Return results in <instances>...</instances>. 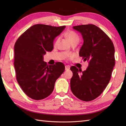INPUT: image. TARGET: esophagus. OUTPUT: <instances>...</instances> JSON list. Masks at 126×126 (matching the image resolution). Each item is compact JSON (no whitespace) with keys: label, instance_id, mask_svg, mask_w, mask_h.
Here are the masks:
<instances>
[{"label":"esophagus","instance_id":"esophagus-1","mask_svg":"<svg viewBox=\"0 0 126 126\" xmlns=\"http://www.w3.org/2000/svg\"><path fill=\"white\" fill-rule=\"evenodd\" d=\"M65 70H69V69H70V66H69V65H65Z\"/></svg>","mask_w":126,"mask_h":126}]
</instances>
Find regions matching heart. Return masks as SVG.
Returning <instances> with one entry per match:
<instances>
[{
	"label": "heart",
	"mask_w": 126,
	"mask_h": 126,
	"mask_svg": "<svg viewBox=\"0 0 126 126\" xmlns=\"http://www.w3.org/2000/svg\"><path fill=\"white\" fill-rule=\"evenodd\" d=\"M65 36L66 37V38H68V39L69 40V41L70 42V43H73V42L75 41H79V37L77 34L74 31H69L66 32L65 34ZM59 39L58 38L57 40H56L55 44L57 45L58 43Z\"/></svg>",
	"instance_id": "1"
}]
</instances>
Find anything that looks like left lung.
<instances>
[{
  "label": "left lung",
  "mask_w": 126,
  "mask_h": 126,
  "mask_svg": "<svg viewBox=\"0 0 126 126\" xmlns=\"http://www.w3.org/2000/svg\"><path fill=\"white\" fill-rule=\"evenodd\" d=\"M81 33L83 44L79 56L89 62L86 70L71 66L73 75L70 88L79 100L90 101L100 96L111 78L115 65V49L110 38L101 29L93 24L73 26Z\"/></svg>",
  "instance_id": "obj_1"
}]
</instances>
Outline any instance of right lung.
Listing matches in <instances>:
<instances>
[{"mask_svg": "<svg viewBox=\"0 0 126 126\" xmlns=\"http://www.w3.org/2000/svg\"><path fill=\"white\" fill-rule=\"evenodd\" d=\"M36 24L26 30L15 45L14 66L16 79L25 94L36 100L49 96L57 79L65 70L62 62L48 65L43 56L53 48V40L65 29Z\"/></svg>", "mask_w": 126, "mask_h": 126, "instance_id": "add662e5", "label": "right lung"}]
</instances>
